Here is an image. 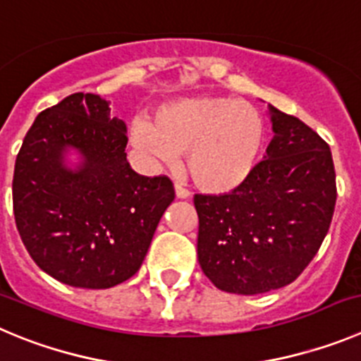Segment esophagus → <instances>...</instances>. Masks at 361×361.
Listing matches in <instances>:
<instances>
[{
	"label": "esophagus",
	"mask_w": 361,
	"mask_h": 361,
	"mask_svg": "<svg viewBox=\"0 0 361 361\" xmlns=\"http://www.w3.org/2000/svg\"><path fill=\"white\" fill-rule=\"evenodd\" d=\"M174 192H176L178 200H187V197H190V192L185 187H181L180 183L174 185Z\"/></svg>",
	"instance_id": "esophagus-1"
}]
</instances>
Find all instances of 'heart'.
Here are the masks:
<instances>
[{
    "mask_svg": "<svg viewBox=\"0 0 361 361\" xmlns=\"http://www.w3.org/2000/svg\"><path fill=\"white\" fill-rule=\"evenodd\" d=\"M268 136L262 113L245 100L197 95L173 100L138 118L131 144L144 154L174 164L187 152V173L209 192L239 187L261 160Z\"/></svg>",
    "mask_w": 361,
    "mask_h": 361,
    "instance_id": "1",
    "label": "heart"
}]
</instances>
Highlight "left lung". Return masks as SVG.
<instances>
[{
	"label": "left lung",
	"instance_id": "left-lung-1",
	"mask_svg": "<svg viewBox=\"0 0 361 361\" xmlns=\"http://www.w3.org/2000/svg\"><path fill=\"white\" fill-rule=\"evenodd\" d=\"M268 109L275 135L264 160L232 192L194 196L197 261L228 293L291 284L317 255L336 203L329 145L297 116Z\"/></svg>",
	"mask_w": 361,
	"mask_h": 361
}]
</instances>
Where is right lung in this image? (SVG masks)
I'll use <instances>...</instances> for the list:
<instances>
[{"label": "right lung", "mask_w": 361, "mask_h": 361, "mask_svg": "<svg viewBox=\"0 0 361 361\" xmlns=\"http://www.w3.org/2000/svg\"><path fill=\"white\" fill-rule=\"evenodd\" d=\"M109 102L73 93L44 109L16 158V226L39 268L73 288L106 290L140 269L173 203L167 176H140L126 154L128 129ZM75 150V168L66 157Z\"/></svg>", "instance_id": "obj_1"}]
</instances>
